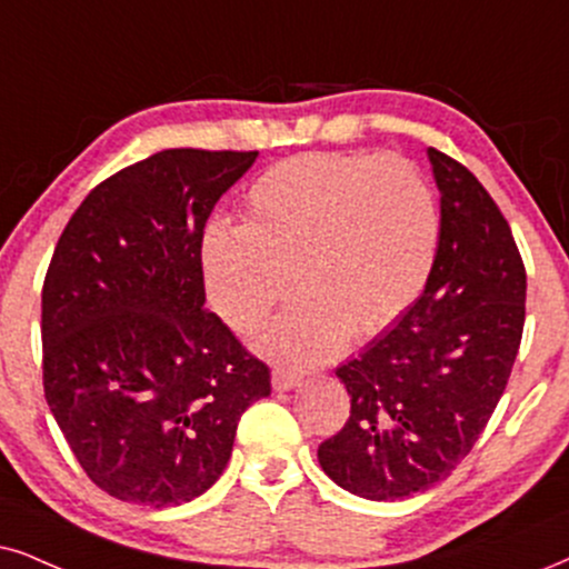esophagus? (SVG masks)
Listing matches in <instances>:
<instances>
[{
    "mask_svg": "<svg viewBox=\"0 0 569 569\" xmlns=\"http://www.w3.org/2000/svg\"><path fill=\"white\" fill-rule=\"evenodd\" d=\"M299 383H301L299 372H291L286 368L272 370V388H276V391H289V388H297Z\"/></svg>",
    "mask_w": 569,
    "mask_h": 569,
    "instance_id": "1",
    "label": "esophagus"
}]
</instances>
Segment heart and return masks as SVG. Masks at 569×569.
<instances>
[{"instance_id":"obj_1","label":"heart","mask_w":569,"mask_h":569,"mask_svg":"<svg viewBox=\"0 0 569 569\" xmlns=\"http://www.w3.org/2000/svg\"><path fill=\"white\" fill-rule=\"evenodd\" d=\"M243 212V226L214 220L201 236L207 299L251 333L299 291L264 336L297 365L393 326L426 289L441 236L433 191L399 157L297 154L251 183Z\"/></svg>"}]
</instances>
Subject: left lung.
I'll return each instance as SVG.
<instances>
[{"label": "left lung", "mask_w": 569, "mask_h": 569, "mask_svg": "<svg viewBox=\"0 0 569 569\" xmlns=\"http://www.w3.org/2000/svg\"><path fill=\"white\" fill-rule=\"evenodd\" d=\"M428 157L441 236L426 291L336 370L351 412L318 446L322 470L372 501L426 491L470 455L522 341L525 264L512 228L462 162L433 147Z\"/></svg>", "instance_id": "left-lung-1"}]
</instances>
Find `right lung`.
Segmentation results:
<instances>
[{
  "instance_id": "obj_1",
  "label": "right lung",
  "mask_w": 569,
  "mask_h": 569,
  "mask_svg": "<svg viewBox=\"0 0 569 569\" xmlns=\"http://www.w3.org/2000/svg\"><path fill=\"white\" fill-rule=\"evenodd\" d=\"M257 152L164 149L104 178L68 220L41 289L44 397L114 499L176 507L231 459L270 368L204 309L201 236Z\"/></svg>"
}]
</instances>
